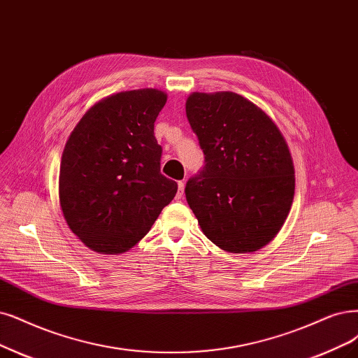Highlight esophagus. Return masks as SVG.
I'll return each instance as SVG.
<instances>
[{
	"label": "esophagus",
	"instance_id": "34e87169",
	"mask_svg": "<svg viewBox=\"0 0 358 358\" xmlns=\"http://www.w3.org/2000/svg\"><path fill=\"white\" fill-rule=\"evenodd\" d=\"M184 186H186V182H184V180H182V181H178V193H177L178 199H181L182 194H184Z\"/></svg>",
	"mask_w": 358,
	"mask_h": 358
}]
</instances>
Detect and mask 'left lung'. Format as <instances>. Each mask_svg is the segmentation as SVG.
Segmentation results:
<instances>
[{"label": "left lung", "instance_id": "left-lung-1", "mask_svg": "<svg viewBox=\"0 0 358 358\" xmlns=\"http://www.w3.org/2000/svg\"><path fill=\"white\" fill-rule=\"evenodd\" d=\"M189 124L205 156L186 184L203 233L227 252H252L279 233L292 206L295 171L279 128L231 91L193 92Z\"/></svg>", "mask_w": 358, "mask_h": 358}]
</instances>
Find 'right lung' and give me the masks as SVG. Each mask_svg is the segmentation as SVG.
<instances>
[{
    "label": "right lung",
    "instance_id": "right-lung-1",
    "mask_svg": "<svg viewBox=\"0 0 358 358\" xmlns=\"http://www.w3.org/2000/svg\"><path fill=\"white\" fill-rule=\"evenodd\" d=\"M165 103L159 90L117 92L92 106L64 145L60 206L71 230L97 252H125L174 199L177 182L161 172L155 138Z\"/></svg>",
    "mask_w": 358,
    "mask_h": 358
}]
</instances>
